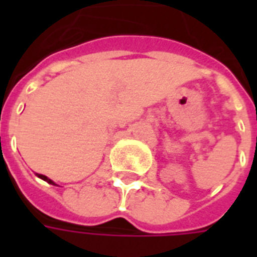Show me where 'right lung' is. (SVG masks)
Returning a JSON list of instances; mask_svg holds the SVG:
<instances>
[{"label":"right lung","mask_w":257,"mask_h":257,"mask_svg":"<svg viewBox=\"0 0 257 257\" xmlns=\"http://www.w3.org/2000/svg\"><path fill=\"white\" fill-rule=\"evenodd\" d=\"M38 178H41L42 180H45V182H48V183H51V184H55L52 182V180H51V179H48L47 176H44V175H38Z\"/></svg>","instance_id":"1"}]
</instances>
